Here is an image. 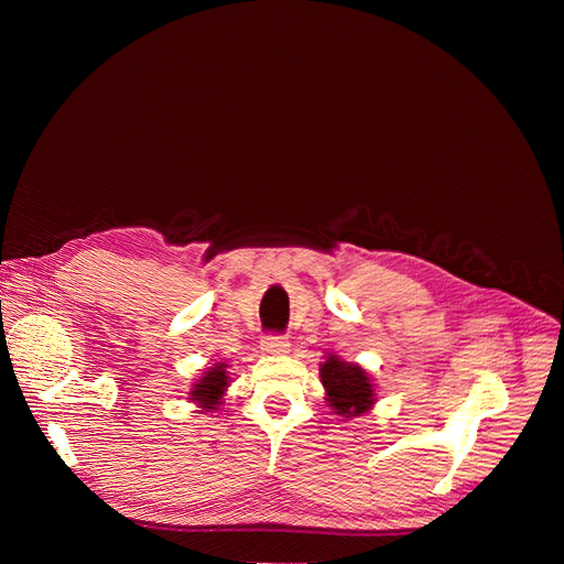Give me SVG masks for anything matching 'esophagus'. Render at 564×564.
Here are the masks:
<instances>
[{"mask_svg":"<svg viewBox=\"0 0 564 564\" xmlns=\"http://www.w3.org/2000/svg\"><path fill=\"white\" fill-rule=\"evenodd\" d=\"M261 350L265 355H284L289 350V338L282 334H265L261 340Z\"/></svg>","mask_w":564,"mask_h":564,"instance_id":"1","label":"esophagus"}]
</instances>
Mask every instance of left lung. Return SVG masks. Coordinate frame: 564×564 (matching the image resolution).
<instances>
[{
  "instance_id": "8db88e82",
  "label": "left lung",
  "mask_w": 564,
  "mask_h": 564,
  "mask_svg": "<svg viewBox=\"0 0 564 564\" xmlns=\"http://www.w3.org/2000/svg\"><path fill=\"white\" fill-rule=\"evenodd\" d=\"M319 379L327 388L332 406L340 416H360L373 404V388L367 379V371L352 362H344L332 355L319 367Z\"/></svg>"
}]
</instances>
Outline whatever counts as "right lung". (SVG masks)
<instances>
[{
	"label": "right lung",
	"mask_w": 564,
	"mask_h": 564,
	"mask_svg": "<svg viewBox=\"0 0 564 564\" xmlns=\"http://www.w3.org/2000/svg\"><path fill=\"white\" fill-rule=\"evenodd\" d=\"M228 386V371H226V365H214L204 377L199 379V383L193 388L191 392V400L204 404V409L207 412H212V409H216L220 402V395H224V390Z\"/></svg>",
	"instance_id": "right-lung-1"
}]
</instances>
